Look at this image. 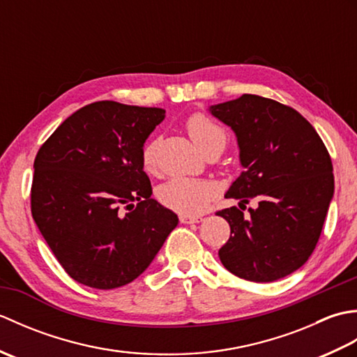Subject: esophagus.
<instances>
[{"instance_id": "esophagus-1", "label": "esophagus", "mask_w": 357, "mask_h": 357, "mask_svg": "<svg viewBox=\"0 0 357 357\" xmlns=\"http://www.w3.org/2000/svg\"><path fill=\"white\" fill-rule=\"evenodd\" d=\"M179 221L183 224H198L202 221V216H192V215H181Z\"/></svg>"}]
</instances>
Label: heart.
I'll use <instances>...</instances> for the list:
<instances>
[{"label":"heart","mask_w":357,"mask_h":357,"mask_svg":"<svg viewBox=\"0 0 357 357\" xmlns=\"http://www.w3.org/2000/svg\"><path fill=\"white\" fill-rule=\"evenodd\" d=\"M187 132L192 136L196 146L202 151L210 147H225L227 132L224 127L207 118L202 113H195L185 123ZM158 141L150 139L144 144L141 151V162L146 172H153L156 167ZM215 195V187L206 181L174 178L159 187L158 198L165 207L176 210L183 215H198L206 210L210 199Z\"/></svg>","instance_id":"obj_1"}]
</instances>
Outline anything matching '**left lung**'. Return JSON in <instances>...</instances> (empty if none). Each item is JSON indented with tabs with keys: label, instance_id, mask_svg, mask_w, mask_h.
Masks as SVG:
<instances>
[{
	"label": "left lung",
	"instance_id": "obj_1",
	"mask_svg": "<svg viewBox=\"0 0 357 357\" xmlns=\"http://www.w3.org/2000/svg\"><path fill=\"white\" fill-rule=\"evenodd\" d=\"M236 135L242 172L225 198L250 215L218 211L230 224L219 259L234 276L273 282L301 268L319 241L335 193L331 158L314 127L299 112L257 95L210 105Z\"/></svg>",
	"mask_w": 357,
	"mask_h": 357
}]
</instances>
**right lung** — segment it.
Here are the masks:
<instances>
[{"instance_id":"add662e5","label":"right lung","mask_w":357,"mask_h":357,"mask_svg":"<svg viewBox=\"0 0 357 357\" xmlns=\"http://www.w3.org/2000/svg\"><path fill=\"white\" fill-rule=\"evenodd\" d=\"M164 118V109L98 101L75 112L38 150L33 221L77 282L100 290L132 282L178 225L176 213L151 198L141 162Z\"/></svg>"}]
</instances>
